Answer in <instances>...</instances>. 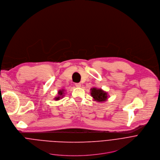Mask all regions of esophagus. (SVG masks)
<instances>
[{"label": "esophagus", "mask_w": 160, "mask_h": 160, "mask_svg": "<svg viewBox=\"0 0 160 160\" xmlns=\"http://www.w3.org/2000/svg\"><path fill=\"white\" fill-rule=\"evenodd\" d=\"M75 85H76V87H80L81 86V84L80 83H76Z\"/></svg>", "instance_id": "34e87169"}]
</instances>
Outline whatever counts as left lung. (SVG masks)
I'll return each instance as SVG.
<instances>
[{
	"mask_svg": "<svg viewBox=\"0 0 160 160\" xmlns=\"http://www.w3.org/2000/svg\"><path fill=\"white\" fill-rule=\"evenodd\" d=\"M91 95L95 101L98 102H105L108 98L107 92L102 89H97V88H92L91 89Z\"/></svg>",
	"mask_w": 160,
	"mask_h": 160,
	"instance_id": "8db88e82",
	"label": "left lung"
}]
</instances>
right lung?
Here are the masks:
<instances>
[{
	"label": "right lung",
	"mask_w": 160,
	"mask_h": 160,
	"mask_svg": "<svg viewBox=\"0 0 160 160\" xmlns=\"http://www.w3.org/2000/svg\"><path fill=\"white\" fill-rule=\"evenodd\" d=\"M63 91H64V90H63V89L58 91V96L57 97H56V98H55V100H60V98H62L63 97Z\"/></svg>",
	"instance_id": "add662e5"
}]
</instances>
